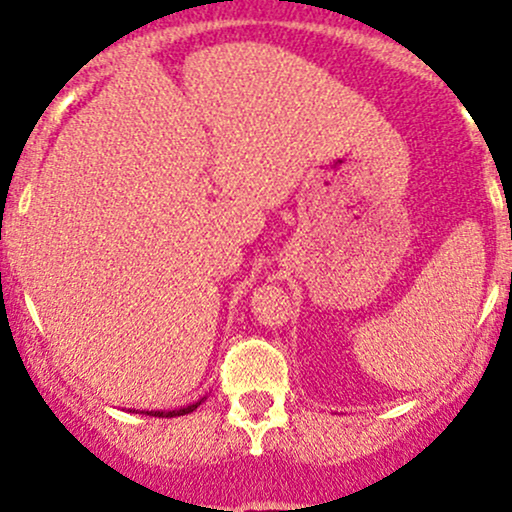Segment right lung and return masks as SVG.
<instances>
[{
	"mask_svg": "<svg viewBox=\"0 0 512 512\" xmlns=\"http://www.w3.org/2000/svg\"><path fill=\"white\" fill-rule=\"evenodd\" d=\"M204 399L207 397H202V399H197V402H192V404H187V407H180V409H170V411H166V409H151V411H142V414H146V416H158V419H163V416H182V414H190V411H195L199 404L204 402ZM132 411V409H129Z\"/></svg>",
	"mask_w": 512,
	"mask_h": 512,
	"instance_id": "add662e5",
	"label": "right lung"
}]
</instances>
